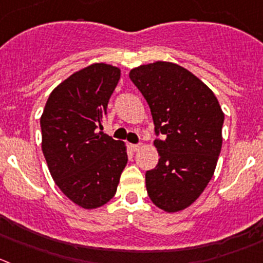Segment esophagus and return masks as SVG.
I'll use <instances>...</instances> for the list:
<instances>
[{"label": "esophagus", "mask_w": 263, "mask_h": 263, "mask_svg": "<svg viewBox=\"0 0 263 263\" xmlns=\"http://www.w3.org/2000/svg\"><path fill=\"white\" fill-rule=\"evenodd\" d=\"M130 148H132V151L137 152L142 148V144H130Z\"/></svg>", "instance_id": "obj_1"}]
</instances>
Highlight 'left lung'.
<instances>
[{
	"instance_id": "obj_1",
	"label": "left lung",
	"mask_w": 263,
	"mask_h": 263,
	"mask_svg": "<svg viewBox=\"0 0 263 263\" xmlns=\"http://www.w3.org/2000/svg\"><path fill=\"white\" fill-rule=\"evenodd\" d=\"M130 80L148 103L159 162L146 173L147 194L167 213L186 209L213 177L222 148L224 115L201 80L178 64L155 62L133 68Z\"/></svg>"
}]
</instances>
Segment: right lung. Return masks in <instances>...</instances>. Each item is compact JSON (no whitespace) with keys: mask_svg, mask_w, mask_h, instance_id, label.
I'll list each match as a JSON object with an SVG mask.
<instances>
[{"mask_svg":"<svg viewBox=\"0 0 263 263\" xmlns=\"http://www.w3.org/2000/svg\"><path fill=\"white\" fill-rule=\"evenodd\" d=\"M120 72L104 63L74 72L52 90L40 120L52 179L85 209L99 208L115 196L126 166L124 142L98 132Z\"/></svg>","mask_w":263,"mask_h":263,"instance_id":"1","label":"right lung"}]
</instances>
